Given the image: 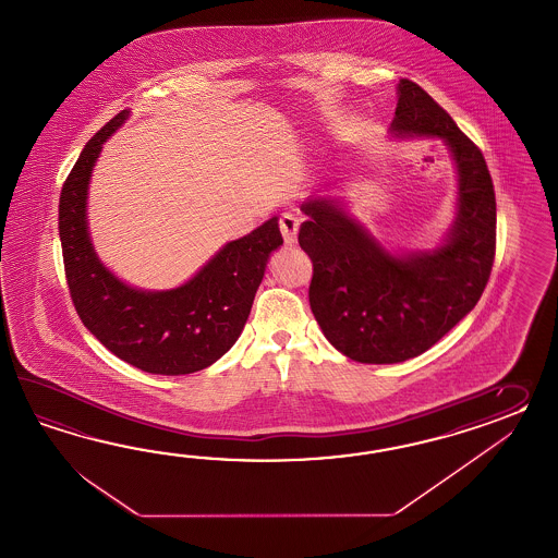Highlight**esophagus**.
Returning a JSON list of instances; mask_svg holds the SVG:
<instances>
[{"instance_id":"34e87169","label":"esophagus","mask_w":558,"mask_h":558,"mask_svg":"<svg viewBox=\"0 0 558 558\" xmlns=\"http://www.w3.org/2000/svg\"><path fill=\"white\" fill-rule=\"evenodd\" d=\"M278 226H280V231H282V238H284V241H287L288 245L296 243V233H299V227H301V219H299L296 215H290V213H284V215L280 217Z\"/></svg>"}]
</instances>
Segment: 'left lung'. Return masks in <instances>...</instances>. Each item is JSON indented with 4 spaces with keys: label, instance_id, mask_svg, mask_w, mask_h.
Segmentation results:
<instances>
[{
    "label": "left lung",
    "instance_id": "left-lung-1",
    "mask_svg": "<svg viewBox=\"0 0 558 558\" xmlns=\"http://www.w3.org/2000/svg\"><path fill=\"white\" fill-rule=\"evenodd\" d=\"M392 132L442 137L451 148L459 215L438 250L390 256L331 201L302 205L313 315L335 349L362 363L407 362L435 345L482 299L496 257V193L482 150L408 78L398 83Z\"/></svg>",
    "mask_w": 558,
    "mask_h": 558
}]
</instances>
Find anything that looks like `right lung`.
Here are the masks:
<instances>
[{
  "label": "right lung",
  "mask_w": 558,
  "mask_h": 558,
  "mask_svg": "<svg viewBox=\"0 0 558 558\" xmlns=\"http://www.w3.org/2000/svg\"><path fill=\"white\" fill-rule=\"evenodd\" d=\"M128 116L123 109L90 137L62 184L59 235L66 284L76 315L113 355L148 374L184 376L209 367L238 341L268 256L284 240L271 217L227 243L182 287L144 292L123 284L93 252L85 207L101 144Z\"/></svg>",
  "instance_id": "1"
}]
</instances>
